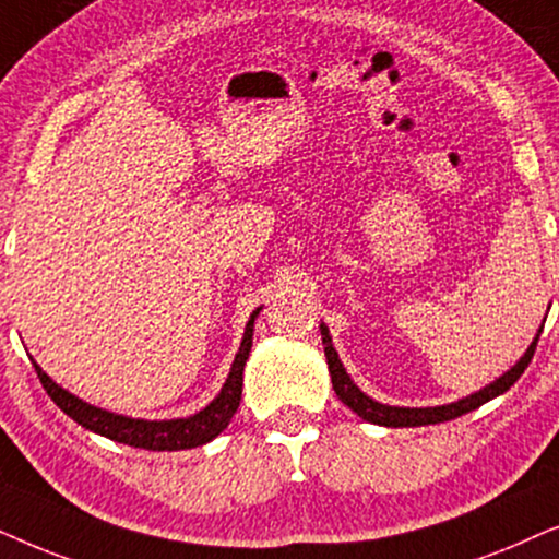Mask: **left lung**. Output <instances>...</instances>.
Here are the masks:
<instances>
[{
	"instance_id": "obj_1",
	"label": "left lung",
	"mask_w": 559,
	"mask_h": 559,
	"mask_svg": "<svg viewBox=\"0 0 559 559\" xmlns=\"http://www.w3.org/2000/svg\"><path fill=\"white\" fill-rule=\"evenodd\" d=\"M319 330H322V342H324V355H326V366H330V376H332V389L337 393L340 401L345 406L353 408V412L360 416V419H366L370 424H381V427H424V424H440V421H450V419H457V416H463L467 412H473V408H478L486 404V401L501 396L511 389L513 383L522 378V373L526 370V366L532 362L534 357V349H537V342H539V334H542V326L537 332V337L530 347H526L524 357H519V362L513 366L511 370H506L501 378H496L493 383H488L486 389L471 393V396L460 399V401H452V404H444V406H427V408H406V406H389V404H378L370 396H366L357 385L353 383V378L347 376L345 366L340 362V355L337 349L332 347V337H330V330H326L324 324H319Z\"/></svg>"
}]
</instances>
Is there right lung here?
I'll list each match as a JSON object with an SVG mask.
<instances>
[{
  "label": "right lung",
  "mask_w": 559,
  "mask_h": 559,
  "mask_svg": "<svg viewBox=\"0 0 559 559\" xmlns=\"http://www.w3.org/2000/svg\"><path fill=\"white\" fill-rule=\"evenodd\" d=\"M258 314L260 309H255L250 314V322L245 326L240 349H237L235 355L233 370H229L219 396L214 399L210 406H204L202 412L186 416V419L147 421V419H132V416H122V414H111L107 408L86 404V401H81L79 396H73V393L61 389L53 378H48L46 370L37 366V362H33V366H35L37 378H40L43 389H46L48 396L56 401V406L61 408L63 414H69L73 421L81 424V427H86L88 431H96V435L107 437V440L130 444V448H140V450H153V452L191 450V448H199V444L212 442L214 437L227 427L229 419H233L237 406H240L242 370L252 347V324H255Z\"/></svg>",
  "instance_id": "add662e5"
}]
</instances>
